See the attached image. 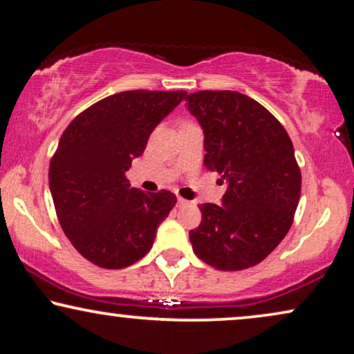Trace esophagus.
Listing matches in <instances>:
<instances>
[{
  "label": "esophagus",
  "instance_id": "obj_1",
  "mask_svg": "<svg viewBox=\"0 0 354 354\" xmlns=\"http://www.w3.org/2000/svg\"><path fill=\"white\" fill-rule=\"evenodd\" d=\"M187 203H189V202H187V200L177 197V205H178V207H184V205H187Z\"/></svg>",
  "mask_w": 354,
  "mask_h": 354
}]
</instances>
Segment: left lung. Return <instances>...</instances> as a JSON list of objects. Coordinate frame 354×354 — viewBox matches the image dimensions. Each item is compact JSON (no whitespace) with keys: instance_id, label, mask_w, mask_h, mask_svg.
Returning a JSON list of instances; mask_svg holds the SVG:
<instances>
[{"instance_id":"8db88e82","label":"left lung","mask_w":354,"mask_h":354,"mask_svg":"<svg viewBox=\"0 0 354 354\" xmlns=\"http://www.w3.org/2000/svg\"><path fill=\"white\" fill-rule=\"evenodd\" d=\"M203 129L205 165L228 182L221 205L202 203L189 233L203 263L220 270L259 264L290 230L302 176L283 126L263 104L231 90L187 95Z\"/></svg>"}]
</instances>
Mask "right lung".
I'll use <instances>...</instances> for the list:
<instances>
[{"label":"right lung","instance_id":"right-lung-1","mask_svg":"<svg viewBox=\"0 0 354 354\" xmlns=\"http://www.w3.org/2000/svg\"><path fill=\"white\" fill-rule=\"evenodd\" d=\"M187 91L131 90L80 113L60 138L49 167L54 207L65 236L90 263L123 269L149 252L176 207L169 190L144 194L126 177L156 126Z\"/></svg>","mask_w":354,"mask_h":354}]
</instances>
